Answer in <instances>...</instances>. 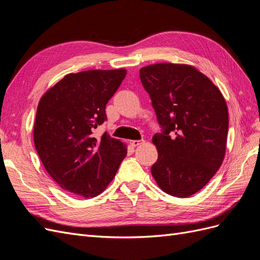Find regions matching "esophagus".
Instances as JSON below:
<instances>
[{"label":"esophagus","instance_id":"1","mask_svg":"<svg viewBox=\"0 0 260 260\" xmlns=\"http://www.w3.org/2000/svg\"><path fill=\"white\" fill-rule=\"evenodd\" d=\"M142 143H144V140H132V141H130V144L133 147H136V146L142 144Z\"/></svg>","mask_w":260,"mask_h":260}]
</instances>
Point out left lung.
Wrapping results in <instances>:
<instances>
[{
	"label": "left lung",
	"instance_id": "8db88e82",
	"mask_svg": "<svg viewBox=\"0 0 260 260\" xmlns=\"http://www.w3.org/2000/svg\"><path fill=\"white\" fill-rule=\"evenodd\" d=\"M161 132L152 176L164 192L188 198L205 186L224 158L229 117L223 95L190 65L161 62L140 69Z\"/></svg>",
	"mask_w": 260,
	"mask_h": 260
}]
</instances>
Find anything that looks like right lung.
<instances>
[{
	"label": "right lung",
	"instance_id": "add662e5",
	"mask_svg": "<svg viewBox=\"0 0 260 260\" xmlns=\"http://www.w3.org/2000/svg\"><path fill=\"white\" fill-rule=\"evenodd\" d=\"M127 75L125 69L69 74L39 102L34 140L44 168L62 190L95 198L114 179L127 146L105 132H93L106 119L108 101Z\"/></svg>",
	"mask_w": 260,
	"mask_h": 260
}]
</instances>
